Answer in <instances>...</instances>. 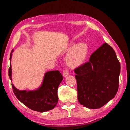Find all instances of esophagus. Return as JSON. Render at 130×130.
<instances>
[{
    "mask_svg": "<svg viewBox=\"0 0 130 130\" xmlns=\"http://www.w3.org/2000/svg\"><path fill=\"white\" fill-rule=\"evenodd\" d=\"M68 75H69V71L66 69L64 70V71L63 72V77H67Z\"/></svg>",
    "mask_w": 130,
    "mask_h": 130,
    "instance_id": "esophagus-1",
    "label": "esophagus"
}]
</instances>
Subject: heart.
Here are the masks:
<instances>
[{
  "label": "heart",
  "mask_w": 130,
  "mask_h": 130,
  "mask_svg": "<svg viewBox=\"0 0 130 130\" xmlns=\"http://www.w3.org/2000/svg\"><path fill=\"white\" fill-rule=\"evenodd\" d=\"M88 53L86 43H80L76 45L67 57V63L72 68H76L84 62Z\"/></svg>",
  "instance_id": "1"
}]
</instances>
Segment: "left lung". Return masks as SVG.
Wrapping results in <instances>:
<instances>
[{
	"instance_id": "left-lung-1",
	"label": "left lung",
	"mask_w": 130,
	"mask_h": 130,
	"mask_svg": "<svg viewBox=\"0 0 130 130\" xmlns=\"http://www.w3.org/2000/svg\"><path fill=\"white\" fill-rule=\"evenodd\" d=\"M74 72L78 100L88 108H100L117 93L120 64L113 48L107 43L92 54L89 61Z\"/></svg>"
}]
</instances>
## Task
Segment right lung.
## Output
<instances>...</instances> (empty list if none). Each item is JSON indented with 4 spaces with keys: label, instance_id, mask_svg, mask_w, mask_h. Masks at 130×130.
Masks as SVG:
<instances>
[{
    "label": "right lung",
    "instance_id": "obj_1",
    "mask_svg": "<svg viewBox=\"0 0 130 130\" xmlns=\"http://www.w3.org/2000/svg\"><path fill=\"white\" fill-rule=\"evenodd\" d=\"M12 52L10 54L11 61ZM8 76L12 81L11 65L8 69ZM63 80L59 70H52L45 73L43 83L38 89L35 91H19L12 84L13 92L18 99L24 105L35 111L43 112L53 109L58 101L57 90Z\"/></svg>",
    "mask_w": 130,
    "mask_h": 130
}]
</instances>
